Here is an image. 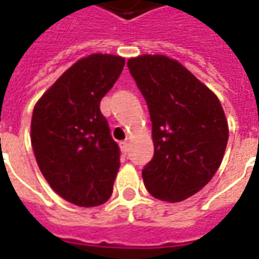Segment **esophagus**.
<instances>
[{"label":"esophagus","mask_w":259,"mask_h":259,"mask_svg":"<svg viewBox=\"0 0 259 259\" xmlns=\"http://www.w3.org/2000/svg\"><path fill=\"white\" fill-rule=\"evenodd\" d=\"M119 146H120V150H122L123 153H127V151H129V142H127V140L120 142V144H119Z\"/></svg>","instance_id":"1"}]
</instances>
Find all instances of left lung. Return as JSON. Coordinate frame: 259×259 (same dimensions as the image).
<instances>
[{"label":"left lung","instance_id":"left-lung-1","mask_svg":"<svg viewBox=\"0 0 259 259\" xmlns=\"http://www.w3.org/2000/svg\"><path fill=\"white\" fill-rule=\"evenodd\" d=\"M153 123L154 157L143 181L154 198L182 202L199 192L222 164L229 124L216 94L180 61L162 54L127 60Z\"/></svg>","mask_w":259,"mask_h":259}]
</instances>
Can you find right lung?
<instances>
[{
	"label": "right lung",
	"mask_w": 259,
	"mask_h": 259,
	"mask_svg": "<svg viewBox=\"0 0 259 259\" xmlns=\"http://www.w3.org/2000/svg\"><path fill=\"white\" fill-rule=\"evenodd\" d=\"M124 59L95 53L79 59L36 102L30 142L37 165L53 191L81 207L111 198L120 167L99 104L116 82Z\"/></svg>",
	"instance_id": "1"
}]
</instances>
